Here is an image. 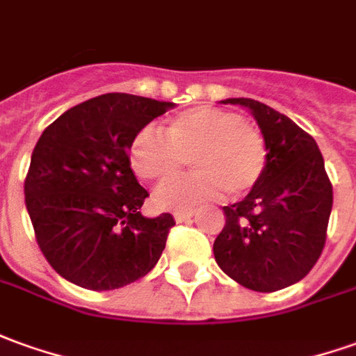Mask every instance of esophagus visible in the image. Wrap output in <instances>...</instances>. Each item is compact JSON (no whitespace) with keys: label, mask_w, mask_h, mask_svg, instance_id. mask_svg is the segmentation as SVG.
<instances>
[{"label":"esophagus","mask_w":356,"mask_h":356,"mask_svg":"<svg viewBox=\"0 0 356 356\" xmlns=\"http://www.w3.org/2000/svg\"><path fill=\"white\" fill-rule=\"evenodd\" d=\"M193 215H195V211L193 209H184V211H174V219L176 222H184V220L192 219Z\"/></svg>","instance_id":"obj_1"}]
</instances>
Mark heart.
Masks as SVG:
<instances>
[{
    "mask_svg": "<svg viewBox=\"0 0 356 356\" xmlns=\"http://www.w3.org/2000/svg\"><path fill=\"white\" fill-rule=\"evenodd\" d=\"M166 137L147 126L129 143V163L149 182H168L190 156L195 172L166 184L154 192V203L164 209H182L202 202H215L229 192L242 195L252 190L267 166L264 134L236 112L197 106L170 118Z\"/></svg>",
    "mask_w": 356,
    "mask_h": 356,
    "instance_id": "b5f03b06",
    "label": "heart"
}]
</instances>
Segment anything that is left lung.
Returning <instances> with one entry per match:
<instances>
[{"instance_id": "1", "label": "left lung", "mask_w": 356, "mask_h": 356, "mask_svg": "<svg viewBox=\"0 0 356 356\" xmlns=\"http://www.w3.org/2000/svg\"><path fill=\"white\" fill-rule=\"evenodd\" d=\"M220 102L256 118L267 166L242 202L222 207L227 222L213 244L215 261L242 286L273 293L305 279L322 254L332 184L314 137L291 118L252 99Z\"/></svg>"}]
</instances>
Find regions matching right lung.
Wrapping results in <instances>:
<instances>
[{
	"mask_svg": "<svg viewBox=\"0 0 356 356\" xmlns=\"http://www.w3.org/2000/svg\"><path fill=\"white\" fill-rule=\"evenodd\" d=\"M174 102L108 92L63 112L34 147L24 203L36 242L58 273L89 291L145 277L166 246L174 217H143L129 143Z\"/></svg>",
	"mask_w": 356,
	"mask_h": 356,
	"instance_id": "obj_1",
	"label": "right lung"
}]
</instances>
